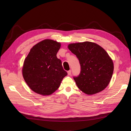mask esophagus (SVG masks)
Masks as SVG:
<instances>
[{
	"label": "esophagus",
	"mask_w": 131,
	"mask_h": 131,
	"mask_svg": "<svg viewBox=\"0 0 131 131\" xmlns=\"http://www.w3.org/2000/svg\"><path fill=\"white\" fill-rule=\"evenodd\" d=\"M71 74H72V71H71V70L68 71V75H70Z\"/></svg>",
	"instance_id": "esophagus-1"
}]
</instances>
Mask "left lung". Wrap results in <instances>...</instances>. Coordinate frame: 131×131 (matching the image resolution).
<instances>
[{
  "label": "left lung",
  "mask_w": 131,
  "mask_h": 131,
  "mask_svg": "<svg viewBox=\"0 0 131 131\" xmlns=\"http://www.w3.org/2000/svg\"><path fill=\"white\" fill-rule=\"evenodd\" d=\"M68 47L77 56L81 67L80 74L74 77L78 88L89 95L104 90L114 71L113 62L105 50L90 41L70 43Z\"/></svg>",
  "instance_id": "8db88e82"
}]
</instances>
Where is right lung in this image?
Wrapping results in <instances>:
<instances>
[{
  "label": "right lung",
  "mask_w": 131,
  "mask_h": 131,
  "mask_svg": "<svg viewBox=\"0 0 131 131\" xmlns=\"http://www.w3.org/2000/svg\"><path fill=\"white\" fill-rule=\"evenodd\" d=\"M60 47L59 42L45 39L35 45L25 59L23 77L34 92L43 96L51 94L67 75L56 56Z\"/></svg>",
  "instance_id": "obj_1"
}]
</instances>
